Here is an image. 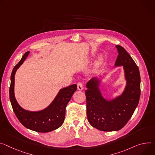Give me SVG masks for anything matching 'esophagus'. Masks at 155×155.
<instances>
[{"instance_id":"esophagus-1","label":"esophagus","mask_w":155,"mask_h":155,"mask_svg":"<svg viewBox=\"0 0 155 155\" xmlns=\"http://www.w3.org/2000/svg\"><path fill=\"white\" fill-rule=\"evenodd\" d=\"M77 88H78V90H82L83 89V85H82V83L81 82H78L77 83Z\"/></svg>"}]
</instances>
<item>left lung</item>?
<instances>
[{"label":"left lung","instance_id":"obj_1","mask_svg":"<svg viewBox=\"0 0 155 155\" xmlns=\"http://www.w3.org/2000/svg\"><path fill=\"white\" fill-rule=\"evenodd\" d=\"M116 48L119 54L114 65L123 67L126 80L122 94L114 99H105L99 88L101 80L97 77L92 78L86 85L88 120L93 127L105 132L124 127L138 106L141 91L138 67L124 48L118 45Z\"/></svg>","mask_w":155,"mask_h":155}]
</instances>
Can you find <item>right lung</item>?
<instances>
[{"instance_id":"1","label":"right lung","mask_w":155,"mask_h":155,"mask_svg":"<svg viewBox=\"0 0 155 155\" xmlns=\"http://www.w3.org/2000/svg\"><path fill=\"white\" fill-rule=\"evenodd\" d=\"M29 54L30 52H25L12 70L9 89L10 103L17 117L26 128L38 132H51L60 127L64 123L66 106L77 90V86L74 84L61 89L52 102L43 110L30 111L22 108L18 104L14 94L15 75Z\"/></svg>"}]
</instances>
